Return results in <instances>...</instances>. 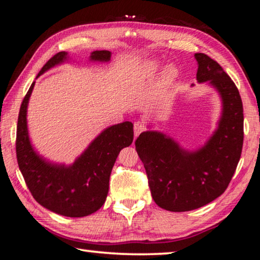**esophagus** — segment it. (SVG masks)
I'll return each mask as SVG.
<instances>
[{
	"mask_svg": "<svg viewBox=\"0 0 260 260\" xmlns=\"http://www.w3.org/2000/svg\"><path fill=\"white\" fill-rule=\"evenodd\" d=\"M145 130V124L142 121H137L135 122L134 124V131H135V137L137 138L138 136L143 133V131Z\"/></svg>",
	"mask_w": 260,
	"mask_h": 260,
	"instance_id": "esophagus-1",
	"label": "esophagus"
}]
</instances>
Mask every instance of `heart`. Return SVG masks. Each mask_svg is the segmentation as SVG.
<instances>
[{
  "instance_id": "heart-1",
  "label": "heart",
  "mask_w": 260,
  "mask_h": 260,
  "mask_svg": "<svg viewBox=\"0 0 260 260\" xmlns=\"http://www.w3.org/2000/svg\"><path fill=\"white\" fill-rule=\"evenodd\" d=\"M160 69V66L156 62H150L146 66V72L148 75H154L158 72V70ZM176 75V71L174 69L173 67H167L164 71V77L166 80H172L174 79Z\"/></svg>"
}]
</instances>
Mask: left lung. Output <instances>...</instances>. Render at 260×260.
Masks as SVG:
<instances>
[{
	"label": "left lung",
	"instance_id": "1",
	"mask_svg": "<svg viewBox=\"0 0 260 260\" xmlns=\"http://www.w3.org/2000/svg\"><path fill=\"white\" fill-rule=\"evenodd\" d=\"M197 80L219 92L222 113L214 134L196 151L182 148L159 131H145L136 151L145 167L153 201L172 212H186L213 202L224 192L243 146V105L235 83L213 58L196 53Z\"/></svg>",
	"mask_w": 260,
	"mask_h": 260
}]
</instances>
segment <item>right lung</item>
Listing matches in <instances>:
<instances>
[{
    "label": "right lung",
    "mask_w": 260,
    "mask_h": 260,
    "mask_svg": "<svg viewBox=\"0 0 260 260\" xmlns=\"http://www.w3.org/2000/svg\"><path fill=\"white\" fill-rule=\"evenodd\" d=\"M109 50L91 53V61H110ZM68 53L55 54L42 67L45 71L68 59ZM31 87L22 102L17 123L16 154L22 175L33 198L47 210L70 218L94 213L104 205L109 189V177L118 153L134 140V124L123 122L105 129L70 166L49 162L34 151L27 130V105Z\"/></svg>",
    "instance_id": "obj_1"
}]
</instances>
